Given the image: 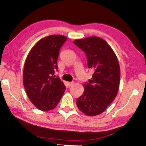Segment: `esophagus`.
<instances>
[{
    "instance_id": "esophagus-1",
    "label": "esophagus",
    "mask_w": 146,
    "mask_h": 146,
    "mask_svg": "<svg viewBox=\"0 0 146 146\" xmlns=\"http://www.w3.org/2000/svg\"><path fill=\"white\" fill-rule=\"evenodd\" d=\"M73 83H74V82H68V86H70L71 85H73Z\"/></svg>"
}]
</instances>
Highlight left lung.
I'll return each instance as SVG.
<instances>
[{
    "label": "left lung",
    "instance_id": "left-lung-1",
    "mask_svg": "<svg viewBox=\"0 0 146 146\" xmlns=\"http://www.w3.org/2000/svg\"><path fill=\"white\" fill-rule=\"evenodd\" d=\"M73 43L85 52L88 68L94 71L91 80L83 84L84 92L76 99V105L86 115H97L117 96L120 75L119 60L109 44L98 37L77 39Z\"/></svg>",
    "mask_w": 146,
    "mask_h": 146
}]
</instances>
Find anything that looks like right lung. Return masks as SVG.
<instances>
[{
    "instance_id": "right-lung-1",
    "label": "right lung",
    "mask_w": 146,
    "mask_h": 146,
    "mask_svg": "<svg viewBox=\"0 0 146 146\" xmlns=\"http://www.w3.org/2000/svg\"><path fill=\"white\" fill-rule=\"evenodd\" d=\"M63 35H51L37 42L26 59L23 84L31 102L40 110L48 111L57 106L65 91L59 77L57 61L60 48L66 41Z\"/></svg>"
}]
</instances>
